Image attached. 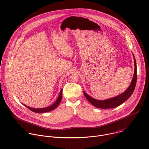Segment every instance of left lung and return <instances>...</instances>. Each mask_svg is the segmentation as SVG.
Returning a JSON list of instances; mask_svg holds the SVG:
<instances>
[{
  "mask_svg": "<svg viewBox=\"0 0 149 149\" xmlns=\"http://www.w3.org/2000/svg\"><path fill=\"white\" fill-rule=\"evenodd\" d=\"M133 57L134 62V72L133 75V78L130 86L125 92L119 95L118 96L109 99V100L104 101H99L91 97L87 93L84 92V94L85 97L93 106L101 109H109L116 108L125 102L132 95L134 90L137 81V66L135 58L134 57Z\"/></svg>",
  "mask_w": 149,
  "mask_h": 149,
  "instance_id": "1",
  "label": "left lung"
}]
</instances>
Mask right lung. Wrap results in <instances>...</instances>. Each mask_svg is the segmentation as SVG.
Masks as SVG:
<instances>
[{
	"label": "right lung",
	"instance_id": "obj_1",
	"mask_svg": "<svg viewBox=\"0 0 149 149\" xmlns=\"http://www.w3.org/2000/svg\"><path fill=\"white\" fill-rule=\"evenodd\" d=\"M62 93H63V89L61 90L60 95L58 96V97L57 100V101L50 107H48L47 108H39V109H35V108H30L27 106L24 105L26 107H27V108H29L30 110H31V111L36 112V113H44V112H49L52 111L53 110H54L55 108H56L58 105L60 104V103L61 101L62 100Z\"/></svg>",
	"mask_w": 149,
	"mask_h": 149
}]
</instances>
